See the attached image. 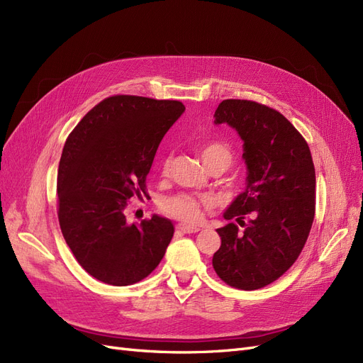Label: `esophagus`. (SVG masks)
<instances>
[{"mask_svg":"<svg viewBox=\"0 0 363 363\" xmlns=\"http://www.w3.org/2000/svg\"><path fill=\"white\" fill-rule=\"evenodd\" d=\"M177 232H180V233H196V232H200V228L199 227H191V225H179Z\"/></svg>","mask_w":363,"mask_h":363,"instance_id":"34e87169","label":"esophagus"}]
</instances>
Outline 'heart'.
Returning a JSON list of instances; mask_svg holds the SVG:
<instances>
[{
	"instance_id": "1",
	"label": "heart",
	"mask_w": 363,
	"mask_h": 363,
	"mask_svg": "<svg viewBox=\"0 0 363 363\" xmlns=\"http://www.w3.org/2000/svg\"><path fill=\"white\" fill-rule=\"evenodd\" d=\"M200 156L207 169L219 167L225 171L227 168L232 167L235 160L233 151L230 150L228 145L223 144V142H208V144L201 148ZM168 172L169 159H164L162 163V174L168 175ZM204 206L206 200L199 199V196L189 194H177L162 201V212L184 224H196L203 216Z\"/></svg>"
}]
</instances>
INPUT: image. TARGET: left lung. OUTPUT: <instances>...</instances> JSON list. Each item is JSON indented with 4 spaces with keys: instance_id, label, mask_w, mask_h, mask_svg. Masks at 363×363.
Masks as SVG:
<instances>
[{
    "instance_id": "8db88e82",
    "label": "left lung",
    "mask_w": 363,
    "mask_h": 363,
    "mask_svg": "<svg viewBox=\"0 0 363 363\" xmlns=\"http://www.w3.org/2000/svg\"><path fill=\"white\" fill-rule=\"evenodd\" d=\"M227 123L244 140L247 188L218 228L212 265L228 286L255 291L276 281L298 259L315 218V167L309 145L274 108L224 100L215 124ZM243 230H240V227Z\"/></svg>"
}]
</instances>
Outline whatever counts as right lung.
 I'll return each mask as SVG.
<instances>
[{
  "mask_svg": "<svg viewBox=\"0 0 363 363\" xmlns=\"http://www.w3.org/2000/svg\"><path fill=\"white\" fill-rule=\"evenodd\" d=\"M184 112L175 100L104 98L71 131L57 172V216L74 257L92 277L127 286L156 269L174 236L167 218L127 224L131 199L147 196V175L164 133Z\"/></svg>",
  "mask_w": 363,
  "mask_h": 363,
  "instance_id": "right-lung-1",
  "label": "right lung"
}]
</instances>
